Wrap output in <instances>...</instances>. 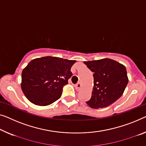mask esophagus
<instances>
[{
  "label": "esophagus",
  "instance_id": "obj_1",
  "mask_svg": "<svg viewBox=\"0 0 146 146\" xmlns=\"http://www.w3.org/2000/svg\"><path fill=\"white\" fill-rule=\"evenodd\" d=\"M75 87L76 90H79L80 88H81V84H80V82H78V83L75 86Z\"/></svg>",
  "mask_w": 146,
  "mask_h": 146
}]
</instances>
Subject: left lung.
<instances>
[{
  "mask_svg": "<svg viewBox=\"0 0 146 146\" xmlns=\"http://www.w3.org/2000/svg\"><path fill=\"white\" fill-rule=\"evenodd\" d=\"M84 63L94 73L92 96L87 105L96 109L111 105L123 95L129 82L125 66L110 58Z\"/></svg>",
  "mask_w": 146,
  "mask_h": 146,
  "instance_id": "1",
  "label": "left lung"
}]
</instances>
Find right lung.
I'll list each match as a JSON object with an SVG mask.
<instances>
[{
	"label": "right lung",
	"mask_w": 146,
	"mask_h": 146,
	"mask_svg": "<svg viewBox=\"0 0 146 146\" xmlns=\"http://www.w3.org/2000/svg\"><path fill=\"white\" fill-rule=\"evenodd\" d=\"M75 62L52 56L31 60L21 73V88L28 100L46 106L59 99L73 75L71 68Z\"/></svg>",
	"instance_id": "right-lung-1"
}]
</instances>
